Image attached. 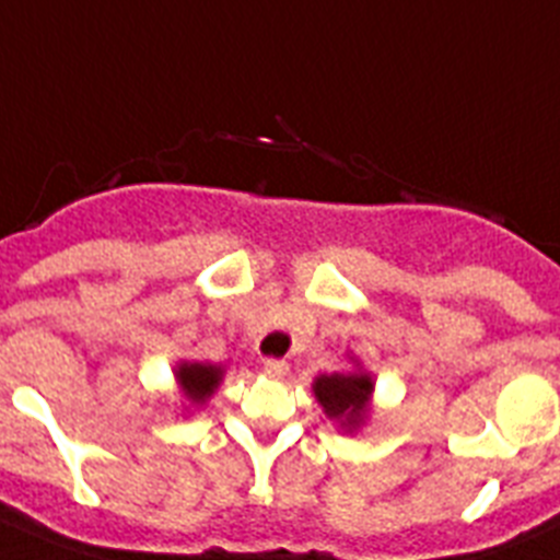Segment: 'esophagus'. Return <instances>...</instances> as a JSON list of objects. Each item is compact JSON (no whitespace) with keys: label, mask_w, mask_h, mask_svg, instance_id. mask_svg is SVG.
<instances>
[{"label":"esophagus","mask_w":560,"mask_h":560,"mask_svg":"<svg viewBox=\"0 0 560 560\" xmlns=\"http://www.w3.org/2000/svg\"><path fill=\"white\" fill-rule=\"evenodd\" d=\"M265 374L267 377H273V381H281L287 372H290V363L287 361H279V358H270V361H265Z\"/></svg>","instance_id":"1"}]
</instances>
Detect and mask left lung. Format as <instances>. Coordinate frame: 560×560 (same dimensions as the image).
Wrapping results in <instances>:
<instances>
[{"label":"left lung","mask_w":560,"mask_h":560,"mask_svg":"<svg viewBox=\"0 0 560 560\" xmlns=\"http://www.w3.org/2000/svg\"><path fill=\"white\" fill-rule=\"evenodd\" d=\"M315 400L320 402L329 420H338L343 431H358L372 408V374L366 372H332L318 374L313 381Z\"/></svg>","instance_id":"left-lung-1"}]
</instances>
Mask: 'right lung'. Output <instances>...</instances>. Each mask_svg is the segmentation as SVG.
Instances as JSON below:
<instances>
[{
	"label": "right lung",
	"mask_w": 560,
	"mask_h": 560,
	"mask_svg": "<svg viewBox=\"0 0 560 560\" xmlns=\"http://www.w3.org/2000/svg\"><path fill=\"white\" fill-rule=\"evenodd\" d=\"M222 374H225V369L217 366V363L199 361H179L177 369H174L179 392L186 395V400L191 402V406H206L208 397L220 388Z\"/></svg>",
	"instance_id": "right-lung-1"
}]
</instances>
